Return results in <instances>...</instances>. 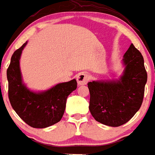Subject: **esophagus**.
Returning <instances> with one entry per match:
<instances>
[{"instance_id": "1", "label": "esophagus", "mask_w": 155, "mask_h": 155, "mask_svg": "<svg viewBox=\"0 0 155 155\" xmlns=\"http://www.w3.org/2000/svg\"><path fill=\"white\" fill-rule=\"evenodd\" d=\"M89 80V75L85 72H81L79 73L78 76H77V81H78V84L80 85H85L88 81Z\"/></svg>"}]
</instances>
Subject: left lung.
<instances>
[{
	"mask_svg": "<svg viewBox=\"0 0 155 155\" xmlns=\"http://www.w3.org/2000/svg\"><path fill=\"white\" fill-rule=\"evenodd\" d=\"M125 68L118 80L88 83L89 111L96 120L110 127L126 124L143 103L147 74L142 54L133 44L124 55Z\"/></svg>",
	"mask_w": 155,
	"mask_h": 155,
	"instance_id": "left-lung-1",
	"label": "left lung"
}]
</instances>
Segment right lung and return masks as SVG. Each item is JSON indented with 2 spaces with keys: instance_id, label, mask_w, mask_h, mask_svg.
Returning a JSON list of instances; mask_svg holds the SVG:
<instances>
[{
  "instance_id": "1",
  "label": "right lung",
  "mask_w": 155,
  "mask_h": 155,
  "mask_svg": "<svg viewBox=\"0 0 155 155\" xmlns=\"http://www.w3.org/2000/svg\"><path fill=\"white\" fill-rule=\"evenodd\" d=\"M27 43L16 50L11 58L7 70L8 98L14 111L27 124L35 128H45L61 120L66 99L77 89V81L59 83L46 91H31L23 82L20 68V56Z\"/></svg>"
}]
</instances>
